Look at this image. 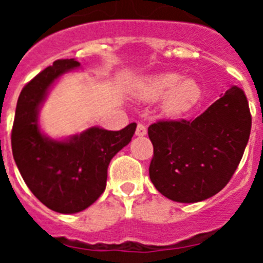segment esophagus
<instances>
[{
    "instance_id": "esophagus-1",
    "label": "esophagus",
    "mask_w": 263,
    "mask_h": 263,
    "mask_svg": "<svg viewBox=\"0 0 263 263\" xmlns=\"http://www.w3.org/2000/svg\"><path fill=\"white\" fill-rule=\"evenodd\" d=\"M147 134V129H146V126L143 124H138L137 125V130H136V136L138 137H143Z\"/></svg>"
}]
</instances>
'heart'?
<instances>
[{
	"label": "heart",
	"instance_id": "1",
	"mask_svg": "<svg viewBox=\"0 0 263 263\" xmlns=\"http://www.w3.org/2000/svg\"><path fill=\"white\" fill-rule=\"evenodd\" d=\"M138 95L147 103L163 96L160 108L164 115L180 116L199 101L200 87L194 79H180L178 73L164 72L143 80Z\"/></svg>",
	"mask_w": 263,
	"mask_h": 263
}]
</instances>
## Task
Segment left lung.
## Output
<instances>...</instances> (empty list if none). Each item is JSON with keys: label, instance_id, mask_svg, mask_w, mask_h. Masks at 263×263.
<instances>
[{"label": "left lung", "instance_id": "8db88e82", "mask_svg": "<svg viewBox=\"0 0 263 263\" xmlns=\"http://www.w3.org/2000/svg\"><path fill=\"white\" fill-rule=\"evenodd\" d=\"M252 116L243 90L232 87L195 120L158 121L148 126L154 157L153 184L167 199L197 203L220 192L248 145Z\"/></svg>", "mask_w": 263, "mask_h": 263}]
</instances>
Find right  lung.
Masks as SVG:
<instances>
[{
  "instance_id": "add662e5",
  "label": "right lung",
  "mask_w": 263,
  "mask_h": 263,
  "mask_svg": "<svg viewBox=\"0 0 263 263\" xmlns=\"http://www.w3.org/2000/svg\"><path fill=\"white\" fill-rule=\"evenodd\" d=\"M75 59H60L23 87L18 97L11 150L30 191L47 208L59 213H78L105 191L111 158L132 141L137 124L118 132L93 126L64 139L42 133L39 110L53 83L78 69Z\"/></svg>"
}]
</instances>
